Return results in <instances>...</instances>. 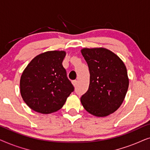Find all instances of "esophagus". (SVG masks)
Wrapping results in <instances>:
<instances>
[{
    "instance_id": "1",
    "label": "esophagus",
    "mask_w": 150,
    "mask_h": 150,
    "mask_svg": "<svg viewBox=\"0 0 150 150\" xmlns=\"http://www.w3.org/2000/svg\"><path fill=\"white\" fill-rule=\"evenodd\" d=\"M72 85H74V87H76V85H77V81H72Z\"/></svg>"
}]
</instances>
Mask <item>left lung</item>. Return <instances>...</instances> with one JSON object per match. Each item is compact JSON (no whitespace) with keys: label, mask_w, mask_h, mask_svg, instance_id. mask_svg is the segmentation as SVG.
Returning a JSON list of instances; mask_svg holds the SVG:
<instances>
[{"label":"left lung","mask_w":150,"mask_h":150,"mask_svg":"<svg viewBox=\"0 0 150 150\" xmlns=\"http://www.w3.org/2000/svg\"><path fill=\"white\" fill-rule=\"evenodd\" d=\"M90 74L87 91L82 96V105L96 117L115 112L124 102L129 85L126 67L116 54L102 47L81 49Z\"/></svg>","instance_id":"left-lung-1"}]
</instances>
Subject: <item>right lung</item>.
<instances>
[{"label":"right lung","mask_w":150,"mask_h":150,"mask_svg":"<svg viewBox=\"0 0 150 150\" xmlns=\"http://www.w3.org/2000/svg\"><path fill=\"white\" fill-rule=\"evenodd\" d=\"M66 52L41 53L30 61L22 74L20 94L34 111L50 114L61 109L74 91L62 62Z\"/></svg>","instance_id":"obj_1"}]
</instances>
